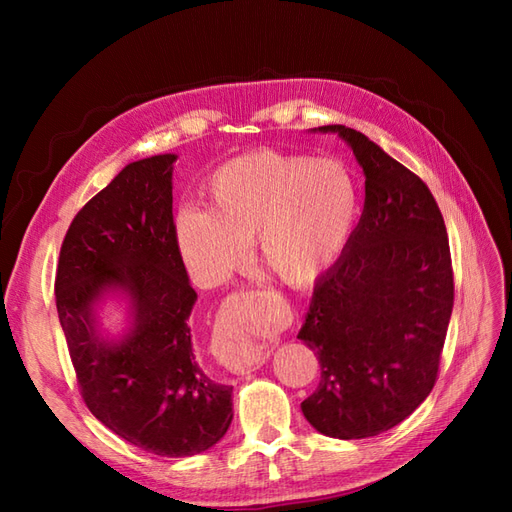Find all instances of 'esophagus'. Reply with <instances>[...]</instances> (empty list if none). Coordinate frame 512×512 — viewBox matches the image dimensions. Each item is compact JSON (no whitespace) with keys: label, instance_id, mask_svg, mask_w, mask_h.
<instances>
[{"label":"esophagus","instance_id":"1","mask_svg":"<svg viewBox=\"0 0 512 512\" xmlns=\"http://www.w3.org/2000/svg\"><path fill=\"white\" fill-rule=\"evenodd\" d=\"M256 294L232 297L224 309V324L213 335L211 352L232 374H243L265 363L262 335L256 327Z\"/></svg>","mask_w":512,"mask_h":512}]
</instances>
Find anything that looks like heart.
I'll use <instances>...</instances> for the list:
<instances>
[{
  "label": "heart",
  "instance_id": "obj_1",
  "mask_svg": "<svg viewBox=\"0 0 512 512\" xmlns=\"http://www.w3.org/2000/svg\"><path fill=\"white\" fill-rule=\"evenodd\" d=\"M356 207L359 194L342 162L258 149L215 170L207 207L177 213V243L200 277L222 282L256 237L265 269L288 286H305L342 254Z\"/></svg>",
  "mask_w": 512,
  "mask_h": 512
}]
</instances>
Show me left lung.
Here are the masks:
<instances>
[{"label":"left lung","mask_w":512,"mask_h":512,"mask_svg":"<svg viewBox=\"0 0 512 512\" xmlns=\"http://www.w3.org/2000/svg\"><path fill=\"white\" fill-rule=\"evenodd\" d=\"M365 175L361 220L314 286L299 339L318 354L320 384L303 416L322 436L389 431L431 393L453 312V269L436 198L361 132L322 126Z\"/></svg>","instance_id":"1"}]
</instances>
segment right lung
<instances>
[{
	"instance_id": "right-lung-1",
	"label": "right lung",
	"mask_w": 512,
	"mask_h": 512,
	"mask_svg": "<svg viewBox=\"0 0 512 512\" xmlns=\"http://www.w3.org/2000/svg\"><path fill=\"white\" fill-rule=\"evenodd\" d=\"M175 153L130 162L76 213L61 243L55 299L87 408L119 438L192 457L232 423V386L198 365V299L173 222ZM106 300L127 305L121 336L101 331Z\"/></svg>"
}]
</instances>
